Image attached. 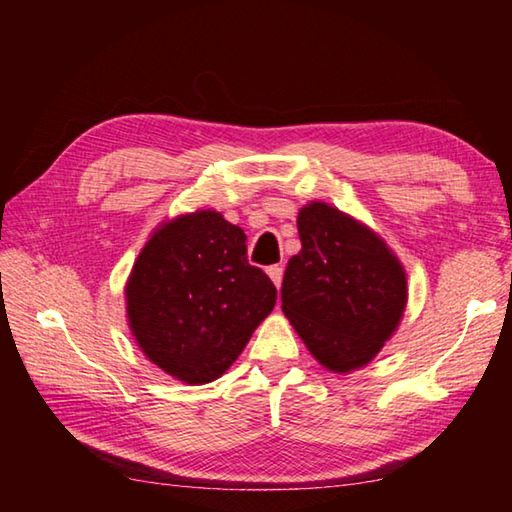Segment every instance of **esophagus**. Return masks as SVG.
<instances>
[{
	"label": "esophagus",
	"mask_w": 512,
	"mask_h": 512,
	"mask_svg": "<svg viewBox=\"0 0 512 512\" xmlns=\"http://www.w3.org/2000/svg\"><path fill=\"white\" fill-rule=\"evenodd\" d=\"M268 277H271L273 280V284L277 289H282V275H284V271H282V266H268Z\"/></svg>",
	"instance_id": "34e87169"
}]
</instances>
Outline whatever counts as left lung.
Returning <instances> with one entry per match:
<instances>
[{
	"instance_id": "1",
	"label": "left lung",
	"mask_w": 512,
	"mask_h": 512,
	"mask_svg": "<svg viewBox=\"0 0 512 512\" xmlns=\"http://www.w3.org/2000/svg\"><path fill=\"white\" fill-rule=\"evenodd\" d=\"M298 235L302 248L282 280L284 316L320 366L359 370L402 323L404 266L375 230L323 201L300 207Z\"/></svg>"
}]
</instances>
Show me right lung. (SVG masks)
Masks as SVG:
<instances>
[{
	"mask_svg": "<svg viewBox=\"0 0 512 512\" xmlns=\"http://www.w3.org/2000/svg\"><path fill=\"white\" fill-rule=\"evenodd\" d=\"M126 318L144 357L185 384L219 379L275 307L246 235L216 210L162 221L128 275Z\"/></svg>",
	"mask_w": 512,
	"mask_h": 512,
	"instance_id": "right-lung-1",
	"label": "right lung"
}]
</instances>
